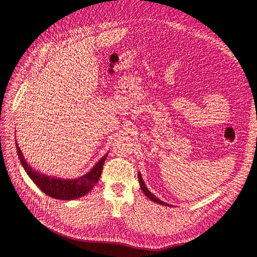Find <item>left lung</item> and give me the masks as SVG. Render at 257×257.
<instances>
[{
	"instance_id": "8db88e82",
	"label": "left lung",
	"mask_w": 257,
	"mask_h": 257,
	"mask_svg": "<svg viewBox=\"0 0 257 257\" xmlns=\"http://www.w3.org/2000/svg\"><path fill=\"white\" fill-rule=\"evenodd\" d=\"M138 177H139V181H140V186H141V189H142V191H143V193L147 196V197H150L151 200L153 201V202H156V203H158V204H161V205H164V206H169L167 203H164V202H162L161 200H159L158 197H156L150 190L147 189V187H146V185H145V183H144V180H143V178H142V176H141V174H140V172H139V174H138Z\"/></svg>"
}]
</instances>
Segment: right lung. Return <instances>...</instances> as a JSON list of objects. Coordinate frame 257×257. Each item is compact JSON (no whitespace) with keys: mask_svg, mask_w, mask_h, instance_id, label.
Segmentation results:
<instances>
[{"mask_svg":"<svg viewBox=\"0 0 257 257\" xmlns=\"http://www.w3.org/2000/svg\"><path fill=\"white\" fill-rule=\"evenodd\" d=\"M16 147H17L18 157L23 169L26 170L29 177L34 181V184L47 195L64 201L76 200V198L84 196L93 189L101 175L103 163L107 157V154H105L94 165V168L83 176L74 179H62L44 175L43 173H39L38 171L32 169L31 165L24 159V156L17 144V141H16Z\"/></svg>","mask_w":257,"mask_h":257,"instance_id":"right-lung-1","label":"right lung"}]
</instances>
